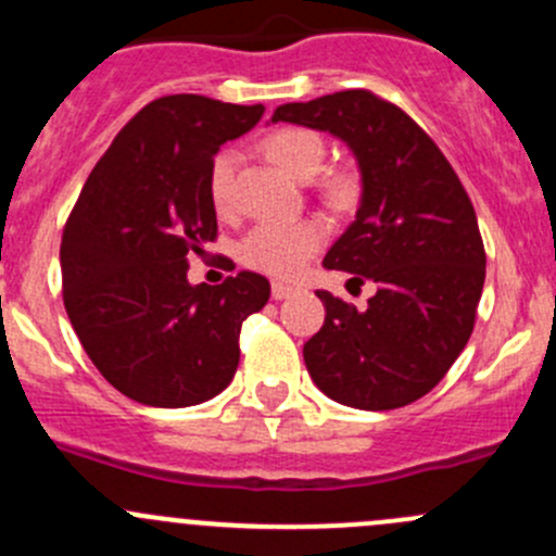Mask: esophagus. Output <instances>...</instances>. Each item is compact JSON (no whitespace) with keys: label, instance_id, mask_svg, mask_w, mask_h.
<instances>
[{"label":"esophagus","instance_id":"esophagus-1","mask_svg":"<svg viewBox=\"0 0 556 556\" xmlns=\"http://www.w3.org/2000/svg\"><path fill=\"white\" fill-rule=\"evenodd\" d=\"M295 293L293 285H285V282H274L271 285V299L274 301H282V299H290V295Z\"/></svg>","mask_w":556,"mask_h":556}]
</instances>
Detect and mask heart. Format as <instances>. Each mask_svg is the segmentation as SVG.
<instances>
[{
	"label": "heart",
	"instance_id": "obj_1",
	"mask_svg": "<svg viewBox=\"0 0 556 556\" xmlns=\"http://www.w3.org/2000/svg\"><path fill=\"white\" fill-rule=\"evenodd\" d=\"M266 153L279 169L295 179H309L319 172L325 159V142L312 128H279L266 139ZM233 155H215L210 166V199L217 212L231 206ZM355 193V182L346 174L328 179V199L341 204ZM325 239V228L317 220L301 223H261L242 242V261L271 277H295Z\"/></svg>",
	"mask_w": 556,
	"mask_h": 556
}]
</instances>
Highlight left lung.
I'll return each mask as SVG.
<instances>
[{"instance_id":"8db88e82","label":"left lung","mask_w":556,"mask_h":556,"mask_svg":"<svg viewBox=\"0 0 556 556\" xmlns=\"http://www.w3.org/2000/svg\"><path fill=\"white\" fill-rule=\"evenodd\" d=\"M279 121L333 134L355 155L361 204L323 266L377 285L363 312L317 290L325 323L304 344L306 371L344 406H408L473 333L486 268L473 204L433 139L371 91L282 104Z\"/></svg>"}]
</instances>
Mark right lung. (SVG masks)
<instances>
[{"mask_svg": "<svg viewBox=\"0 0 556 556\" xmlns=\"http://www.w3.org/2000/svg\"><path fill=\"white\" fill-rule=\"evenodd\" d=\"M261 115L263 104L195 93L155 99L121 128L66 220V314L99 374L131 401L195 406L237 374L242 323L271 285L252 271L190 285L188 261L217 237L215 153Z\"/></svg>", "mask_w": 556, "mask_h": 556, "instance_id": "1", "label": "right lung"}]
</instances>
